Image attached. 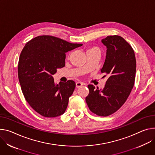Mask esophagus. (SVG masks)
<instances>
[{
  "label": "esophagus",
  "mask_w": 155,
  "mask_h": 155,
  "mask_svg": "<svg viewBox=\"0 0 155 155\" xmlns=\"http://www.w3.org/2000/svg\"><path fill=\"white\" fill-rule=\"evenodd\" d=\"M83 85V83L81 82H76V87L79 88Z\"/></svg>",
  "instance_id": "esophagus-1"
}]
</instances>
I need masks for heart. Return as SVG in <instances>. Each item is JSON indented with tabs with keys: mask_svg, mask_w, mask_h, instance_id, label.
<instances>
[{
	"mask_svg": "<svg viewBox=\"0 0 155 155\" xmlns=\"http://www.w3.org/2000/svg\"><path fill=\"white\" fill-rule=\"evenodd\" d=\"M87 52H95L100 54V50L97 47H92L87 50Z\"/></svg>",
	"mask_w": 155,
	"mask_h": 155,
	"instance_id": "heart-1",
	"label": "heart"
}]
</instances>
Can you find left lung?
<instances>
[{
  "mask_svg": "<svg viewBox=\"0 0 155 155\" xmlns=\"http://www.w3.org/2000/svg\"><path fill=\"white\" fill-rule=\"evenodd\" d=\"M101 41L107 52L101 72L107 80L103 90L88 85L85 100L92 112L106 117L119 109L130 95L135 83L136 59L133 48L122 37L108 36Z\"/></svg>",
  "mask_w": 155,
  "mask_h": 155,
  "instance_id": "obj_1",
  "label": "left lung"
}]
</instances>
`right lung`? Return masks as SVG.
<instances>
[{
  "instance_id": "1",
  "label": "right lung",
  "mask_w": 155,
  "mask_h": 155,
  "mask_svg": "<svg viewBox=\"0 0 155 155\" xmlns=\"http://www.w3.org/2000/svg\"><path fill=\"white\" fill-rule=\"evenodd\" d=\"M81 46L43 35L24 46L18 61V80L25 100L40 115L54 117L65 112L75 83L68 80L55 85L52 75L65 66V52Z\"/></svg>"
}]
</instances>
